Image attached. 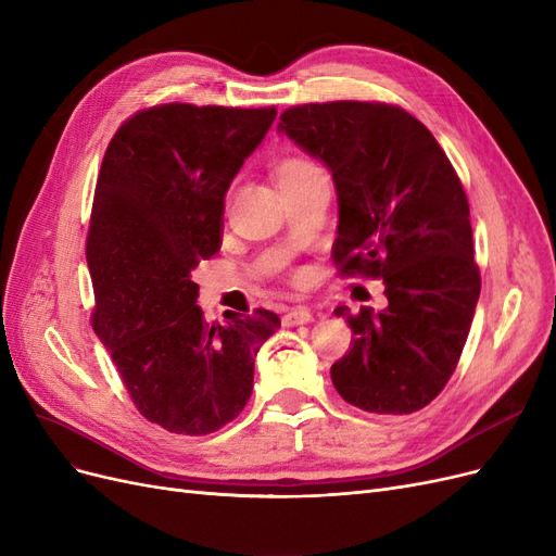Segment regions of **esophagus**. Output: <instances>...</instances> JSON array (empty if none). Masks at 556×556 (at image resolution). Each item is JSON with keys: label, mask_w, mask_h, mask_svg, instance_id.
I'll use <instances>...</instances> for the list:
<instances>
[{"label": "esophagus", "mask_w": 556, "mask_h": 556, "mask_svg": "<svg viewBox=\"0 0 556 556\" xmlns=\"http://www.w3.org/2000/svg\"><path fill=\"white\" fill-rule=\"evenodd\" d=\"M313 321V313L308 308H292L282 315V327H299V324Z\"/></svg>", "instance_id": "obj_1"}]
</instances>
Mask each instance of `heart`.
<instances>
[{
	"instance_id": "heart-1",
	"label": "heart",
	"mask_w": 556,
	"mask_h": 556,
	"mask_svg": "<svg viewBox=\"0 0 556 556\" xmlns=\"http://www.w3.org/2000/svg\"><path fill=\"white\" fill-rule=\"evenodd\" d=\"M274 175H276L278 186L285 188V186H292V184L311 179L315 175H321V169H319V165L313 159H308L305 154H299V151H294V154H287V156L276 161Z\"/></svg>"
}]
</instances>
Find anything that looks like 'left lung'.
<instances>
[{
	"instance_id": "obj_1",
	"label": "left lung",
	"mask_w": 556,
	"mask_h": 556,
	"mask_svg": "<svg viewBox=\"0 0 556 556\" xmlns=\"http://www.w3.org/2000/svg\"><path fill=\"white\" fill-rule=\"evenodd\" d=\"M278 128L331 169L338 274L387 285V311L336 308L354 333L331 366L336 391L372 414L424 409L460 361L481 294L460 177L432 132L393 103L292 105Z\"/></svg>"
}]
</instances>
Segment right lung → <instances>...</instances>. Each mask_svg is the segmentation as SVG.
I'll return each instance as SVG.
<instances>
[{"instance_id":"add662e5","label":"right lung","mask_w":556,"mask_h":556,"mask_svg":"<svg viewBox=\"0 0 556 556\" xmlns=\"http://www.w3.org/2000/svg\"><path fill=\"white\" fill-rule=\"evenodd\" d=\"M276 108L165 103L114 132L87 232L91 327L138 412L177 434L235 420L280 319L255 308L208 324L190 271L220 251L225 193Z\"/></svg>"}]
</instances>
